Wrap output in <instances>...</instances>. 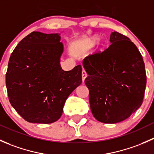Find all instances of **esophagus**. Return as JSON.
<instances>
[{"instance_id":"obj_1","label":"esophagus","mask_w":154,"mask_h":154,"mask_svg":"<svg viewBox=\"0 0 154 154\" xmlns=\"http://www.w3.org/2000/svg\"><path fill=\"white\" fill-rule=\"evenodd\" d=\"M86 77H87L86 72L84 71V70H83V71H82V79H83V82L84 81L85 79L86 78Z\"/></svg>"}]
</instances>
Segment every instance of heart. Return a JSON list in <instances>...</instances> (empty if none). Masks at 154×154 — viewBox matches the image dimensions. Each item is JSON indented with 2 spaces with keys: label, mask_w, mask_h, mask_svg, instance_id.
Listing matches in <instances>:
<instances>
[{
  "label": "heart",
  "mask_w": 154,
  "mask_h": 154,
  "mask_svg": "<svg viewBox=\"0 0 154 154\" xmlns=\"http://www.w3.org/2000/svg\"><path fill=\"white\" fill-rule=\"evenodd\" d=\"M99 40H100V38H99V36H97V35H93V36L90 37V38H88V39L86 40V48L89 49V48L94 47V46L98 42Z\"/></svg>",
  "instance_id": "1"
}]
</instances>
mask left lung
I'll return each instance as SVG.
<instances>
[{
	"instance_id": "8db88e82",
	"label": "left lung",
	"mask_w": 154,
	"mask_h": 154,
	"mask_svg": "<svg viewBox=\"0 0 154 154\" xmlns=\"http://www.w3.org/2000/svg\"><path fill=\"white\" fill-rule=\"evenodd\" d=\"M109 42L104 51L86 57L83 66L88 75L85 84L93 116L115 124L141 106L147 79L142 54L130 38L115 31Z\"/></svg>"
}]
</instances>
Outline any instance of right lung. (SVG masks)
<instances>
[{
  "label": "right lung",
  "mask_w": 154,
  "mask_h": 154,
  "mask_svg": "<svg viewBox=\"0 0 154 154\" xmlns=\"http://www.w3.org/2000/svg\"><path fill=\"white\" fill-rule=\"evenodd\" d=\"M59 33L32 32L10 56L6 86L12 106L27 122L51 124L61 117L66 99L82 83V67L64 71Z\"/></svg>",
  "instance_id": "add662e5"
}]
</instances>
